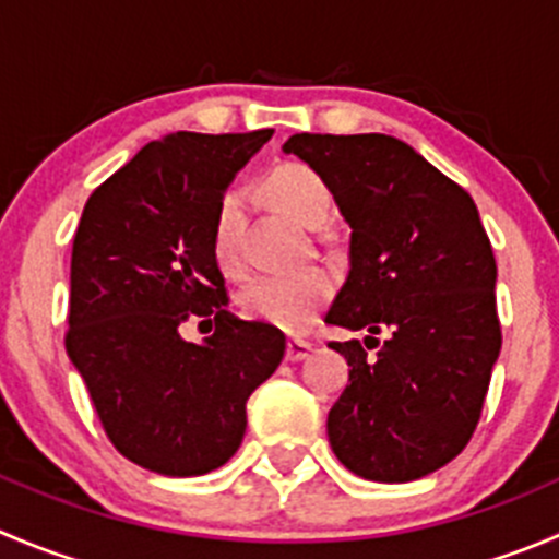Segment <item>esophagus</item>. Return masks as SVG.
Segmentation results:
<instances>
[{"label":"esophagus","mask_w":559,"mask_h":559,"mask_svg":"<svg viewBox=\"0 0 559 559\" xmlns=\"http://www.w3.org/2000/svg\"><path fill=\"white\" fill-rule=\"evenodd\" d=\"M310 350H312V345L307 343V340H290L285 356H288V362H301V359H307V356H310Z\"/></svg>","instance_id":"1"}]
</instances>
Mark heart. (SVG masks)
<instances>
[{
    "mask_svg": "<svg viewBox=\"0 0 559 559\" xmlns=\"http://www.w3.org/2000/svg\"><path fill=\"white\" fill-rule=\"evenodd\" d=\"M263 189L276 209H283L307 227H321L332 214V189L310 164H280L269 173ZM243 211H247V194L241 189H230L216 203L214 222H211V252L227 276H238L243 271ZM332 294V274L321 265H310L296 274L254 276L252 283L238 290L236 301L247 318L271 323L285 332H301L316 321Z\"/></svg>",
    "mask_w": 559,
    "mask_h": 559,
    "instance_id": "heart-1",
    "label": "heart"
}]
</instances>
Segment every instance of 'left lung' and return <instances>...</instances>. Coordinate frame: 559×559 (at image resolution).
I'll return each instance as SVG.
<instances>
[{
  "label": "left lung",
  "instance_id": "left-lung-1",
  "mask_svg": "<svg viewBox=\"0 0 559 559\" xmlns=\"http://www.w3.org/2000/svg\"><path fill=\"white\" fill-rule=\"evenodd\" d=\"M283 151L323 175L350 225L348 280L323 321L368 332L329 343L350 365L329 444L365 480L430 475L469 444L502 348L475 200L395 136L294 134Z\"/></svg>",
  "mask_w": 559,
  "mask_h": 559
}]
</instances>
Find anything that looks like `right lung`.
Segmentation results:
<instances>
[{"label": "right lung", "mask_w": 559, "mask_h": 559, "mask_svg": "<svg viewBox=\"0 0 559 559\" xmlns=\"http://www.w3.org/2000/svg\"><path fill=\"white\" fill-rule=\"evenodd\" d=\"M274 131L147 142L90 194L71 252L66 350L109 442L142 469L194 477L233 459L247 401L285 356V334L227 310L211 222L238 169ZM215 332L189 344L179 326Z\"/></svg>", "instance_id": "right-lung-1"}]
</instances>
